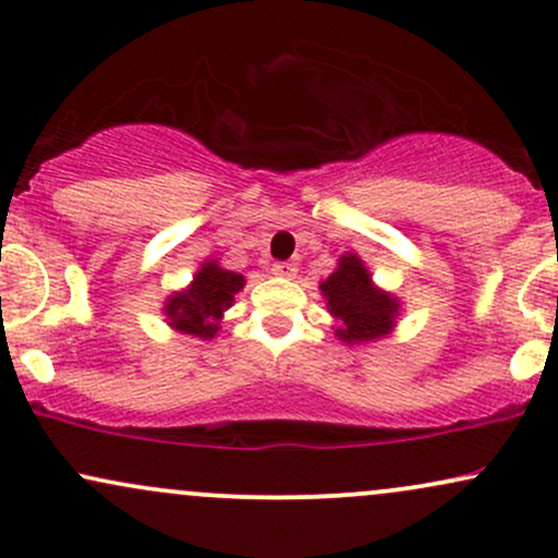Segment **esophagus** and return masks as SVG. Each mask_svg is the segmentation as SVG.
I'll return each mask as SVG.
<instances>
[{
    "instance_id": "1",
    "label": "esophagus",
    "mask_w": 558,
    "mask_h": 558,
    "mask_svg": "<svg viewBox=\"0 0 558 558\" xmlns=\"http://www.w3.org/2000/svg\"><path fill=\"white\" fill-rule=\"evenodd\" d=\"M272 275H278V278H293L296 275V265H291V262H275Z\"/></svg>"
}]
</instances>
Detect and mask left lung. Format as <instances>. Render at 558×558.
<instances>
[{"label": "left lung", "mask_w": 558, "mask_h": 558, "mask_svg": "<svg viewBox=\"0 0 558 558\" xmlns=\"http://www.w3.org/2000/svg\"><path fill=\"white\" fill-rule=\"evenodd\" d=\"M328 312L338 319L336 336L343 343H369L388 336L401 304L373 283V275L356 254H343L336 272L319 283Z\"/></svg>", "instance_id": "left-lung-1"}]
</instances>
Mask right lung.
<instances>
[{
	"label": "right lung",
	"instance_id": "obj_1",
	"mask_svg": "<svg viewBox=\"0 0 558 558\" xmlns=\"http://www.w3.org/2000/svg\"><path fill=\"white\" fill-rule=\"evenodd\" d=\"M243 275L222 270L215 259L204 262L202 270L194 275V283L185 291L172 293L165 301V315L170 328L194 338H215L220 330V319L233 306L235 293L241 291Z\"/></svg>",
	"mask_w": 558,
	"mask_h": 558
}]
</instances>
